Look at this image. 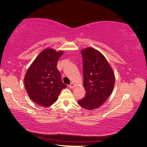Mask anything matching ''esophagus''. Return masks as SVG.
<instances>
[{
	"instance_id": "34e87169",
	"label": "esophagus",
	"mask_w": 147,
	"mask_h": 147,
	"mask_svg": "<svg viewBox=\"0 0 147 147\" xmlns=\"http://www.w3.org/2000/svg\"><path fill=\"white\" fill-rule=\"evenodd\" d=\"M68 87H69V88H70V89H73V88L76 87V84L74 83H71L69 86H68Z\"/></svg>"
}]
</instances>
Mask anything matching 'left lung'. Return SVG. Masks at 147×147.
I'll return each mask as SVG.
<instances>
[{"label":"left lung","mask_w":147,"mask_h":147,"mask_svg":"<svg viewBox=\"0 0 147 147\" xmlns=\"http://www.w3.org/2000/svg\"><path fill=\"white\" fill-rule=\"evenodd\" d=\"M86 94L78 104L88 110L98 108L108 98L115 83V74L104 55L92 48L81 51Z\"/></svg>","instance_id":"1"}]
</instances>
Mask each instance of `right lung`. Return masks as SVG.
Returning <instances> with one entry per match:
<instances>
[{
	"mask_svg": "<svg viewBox=\"0 0 147 147\" xmlns=\"http://www.w3.org/2000/svg\"><path fill=\"white\" fill-rule=\"evenodd\" d=\"M63 51L45 49L39 54L26 73L24 86L28 96L39 105L48 107L57 101L67 86L61 79L57 65Z\"/></svg>",
	"mask_w": 147,
	"mask_h": 147,
	"instance_id": "obj_1",
	"label": "right lung"
}]
</instances>
